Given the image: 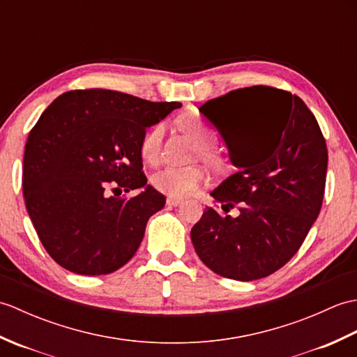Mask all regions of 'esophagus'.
Segmentation results:
<instances>
[{
	"label": "esophagus",
	"instance_id": "obj_1",
	"mask_svg": "<svg viewBox=\"0 0 357 357\" xmlns=\"http://www.w3.org/2000/svg\"><path fill=\"white\" fill-rule=\"evenodd\" d=\"M181 202H183V198H176V196H167V204H169V206L176 207Z\"/></svg>",
	"mask_w": 357,
	"mask_h": 357
}]
</instances>
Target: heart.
<instances>
[{"mask_svg":"<svg viewBox=\"0 0 357 357\" xmlns=\"http://www.w3.org/2000/svg\"><path fill=\"white\" fill-rule=\"evenodd\" d=\"M183 127L198 141L202 147V151H207L206 147L215 142V133L211 127L207 124L198 113H192L183 119ZM165 133V124L156 123L144 133L141 139L139 151L144 161L156 162L159 153H161L162 139ZM207 181V173L201 167H178V165H165L161 170H158L151 176V185L158 192L167 193L176 198L192 195L193 192Z\"/></svg>","mask_w":357,"mask_h":357,"instance_id":"obj_1","label":"heart"}]
</instances>
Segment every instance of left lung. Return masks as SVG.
I'll return each instance as SVG.
<instances>
[{"mask_svg":"<svg viewBox=\"0 0 357 357\" xmlns=\"http://www.w3.org/2000/svg\"><path fill=\"white\" fill-rule=\"evenodd\" d=\"M222 135L238 172L211 192L225 215L207 207L192 242L207 267L255 280L282 268L319 216L328 150L299 96L270 86L231 90L199 109ZM238 206L240 215L226 213Z\"/></svg>","mask_w":357,"mask_h":357,"instance_id":"left-lung-1","label":"left lung"}]
</instances>
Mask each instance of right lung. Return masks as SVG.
<instances>
[{
	"label": "right lung",
	"instance_id": "1",
	"mask_svg": "<svg viewBox=\"0 0 357 357\" xmlns=\"http://www.w3.org/2000/svg\"><path fill=\"white\" fill-rule=\"evenodd\" d=\"M181 102H151L116 90L59 95L29 133L22 193L45 252L72 273L109 275L132 259L165 196L147 185L141 139ZM107 186L142 192L105 195Z\"/></svg>",
	"mask_w": 357,
	"mask_h": 357
}]
</instances>
